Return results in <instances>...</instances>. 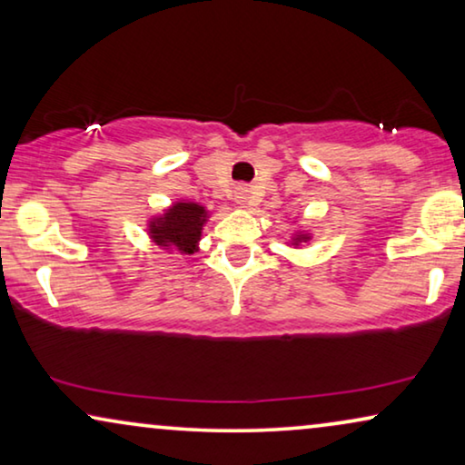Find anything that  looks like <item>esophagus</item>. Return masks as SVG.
I'll return each mask as SVG.
<instances>
[{
    "label": "esophagus",
    "instance_id": "34e87169",
    "mask_svg": "<svg viewBox=\"0 0 465 465\" xmlns=\"http://www.w3.org/2000/svg\"><path fill=\"white\" fill-rule=\"evenodd\" d=\"M234 201H237V205L241 207H252V190L245 186H239L234 190Z\"/></svg>",
    "mask_w": 465,
    "mask_h": 465
}]
</instances>
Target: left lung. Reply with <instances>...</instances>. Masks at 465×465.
<instances>
[{
	"mask_svg": "<svg viewBox=\"0 0 465 465\" xmlns=\"http://www.w3.org/2000/svg\"><path fill=\"white\" fill-rule=\"evenodd\" d=\"M311 239H313V234H311L309 231H304V228H298V231H294V234L285 241V245L288 247H302V245H309Z\"/></svg>",
	"mask_w": 465,
	"mask_h": 465,
	"instance_id": "1",
	"label": "left lung"
}]
</instances>
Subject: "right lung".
I'll use <instances>...</instances> for the list:
<instances>
[{
	"label": "right lung",
	"mask_w": 465,
	"mask_h": 465,
	"mask_svg": "<svg viewBox=\"0 0 465 465\" xmlns=\"http://www.w3.org/2000/svg\"><path fill=\"white\" fill-rule=\"evenodd\" d=\"M212 212L196 201H175L171 203L163 213L152 215L145 224L148 237L154 245L169 253H190L199 252V243L203 237V226L207 224Z\"/></svg>",
	"instance_id": "1"
}]
</instances>
